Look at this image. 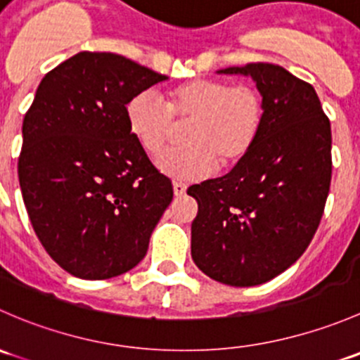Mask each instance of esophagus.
Segmentation results:
<instances>
[{
	"label": "esophagus",
	"instance_id": "34e87169",
	"mask_svg": "<svg viewBox=\"0 0 360 360\" xmlns=\"http://www.w3.org/2000/svg\"><path fill=\"white\" fill-rule=\"evenodd\" d=\"M174 195H176V197H181V195H184L186 193V184L184 183H181V181H174Z\"/></svg>",
	"mask_w": 360,
	"mask_h": 360
}]
</instances>
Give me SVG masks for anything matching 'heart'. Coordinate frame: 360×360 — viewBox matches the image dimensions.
I'll return each mask as SVG.
<instances>
[{
  "mask_svg": "<svg viewBox=\"0 0 360 360\" xmlns=\"http://www.w3.org/2000/svg\"><path fill=\"white\" fill-rule=\"evenodd\" d=\"M266 115L264 96L254 83L223 78H195L170 86L165 103L151 92H139L127 103L125 116L137 143L158 155L176 123L184 125V144L157 160L158 169L177 179H197L216 165H237L250 153Z\"/></svg>",
  "mask_w": 360,
  "mask_h": 360,
  "instance_id": "1",
  "label": "heart"
}]
</instances>
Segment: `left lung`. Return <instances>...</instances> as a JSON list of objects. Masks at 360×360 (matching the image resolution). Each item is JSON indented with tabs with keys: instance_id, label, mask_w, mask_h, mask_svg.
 I'll return each mask as SVG.
<instances>
[{
	"instance_id": "left-lung-1",
	"label": "left lung",
	"mask_w": 360,
	"mask_h": 360,
	"mask_svg": "<svg viewBox=\"0 0 360 360\" xmlns=\"http://www.w3.org/2000/svg\"><path fill=\"white\" fill-rule=\"evenodd\" d=\"M219 72L252 76L266 115L248 157L188 190L198 203L191 257L214 281L250 288L296 263L317 231L331 186V123L314 86L284 68Z\"/></svg>"
}]
</instances>
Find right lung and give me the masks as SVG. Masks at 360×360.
I'll return each mask as SVG.
<instances>
[{
	"mask_svg": "<svg viewBox=\"0 0 360 360\" xmlns=\"http://www.w3.org/2000/svg\"><path fill=\"white\" fill-rule=\"evenodd\" d=\"M167 79L127 57L79 52L36 90L24 116L19 181L36 237L68 274L103 281L146 256L172 202L127 123V103Z\"/></svg>",
	"mask_w": 360,
	"mask_h": 360,
	"instance_id": "add662e5",
	"label": "right lung"
}]
</instances>
